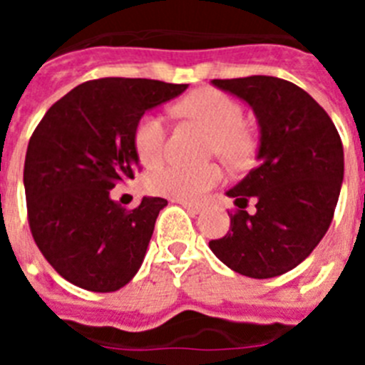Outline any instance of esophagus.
<instances>
[{
    "label": "esophagus",
    "instance_id": "1",
    "mask_svg": "<svg viewBox=\"0 0 365 365\" xmlns=\"http://www.w3.org/2000/svg\"><path fill=\"white\" fill-rule=\"evenodd\" d=\"M173 202H179L182 208H186V210L192 212V214H199V212H201V206L193 205V202H188V201H173Z\"/></svg>",
    "mask_w": 365,
    "mask_h": 365
}]
</instances>
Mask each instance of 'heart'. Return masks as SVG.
Segmentation results:
<instances>
[{"instance_id":"obj_1","label":"heart","mask_w":365,"mask_h":365,"mask_svg":"<svg viewBox=\"0 0 365 365\" xmlns=\"http://www.w3.org/2000/svg\"><path fill=\"white\" fill-rule=\"evenodd\" d=\"M177 113L199 122L208 131L206 150L219 155L225 163L241 164L252 151V135L241 122L243 109L222 91L205 87L190 93L175 106ZM133 146L144 166L159 164L166 146V124L157 115H144L135 125ZM217 164L182 166L168 164L148 177L150 192L175 201L195 202L221 180Z\"/></svg>"}]
</instances>
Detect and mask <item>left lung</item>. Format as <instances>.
I'll return each instance as SVG.
<instances>
[{"label": "left lung", "mask_w": 365, "mask_h": 365, "mask_svg": "<svg viewBox=\"0 0 365 365\" xmlns=\"http://www.w3.org/2000/svg\"><path fill=\"white\" fill-rule=\"evenodd\" d=\"M240 96L259 122V164L228 190L235 197L230 230L212 252L248 278L265 279L298 267L333 221L344 146L333 120L307 91L276 76L212 80ZM257 199V214L244 208Z\"/></svg>", "instance_id": "obj_1"}]
</instances>
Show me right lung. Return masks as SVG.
I'll return each mask as SVG.
<instances>
[{
    "label": "right lung",
    "instance_id": "right-lung-1",
    "mask_svg": "<svg viewBox=\"0 0 365 365\" xmlns=\"http://www.w3.org/2000/svg\"><path fill=\"white\" fill-rule=\"evenodd\" d=\"M186 83L98 78L76 86L45 113L29 140L24 185L40 252L62 278L93 292L131 282L146 256L163 197L128 210L109 190L135 179V125Z\"/></svg>",
    "mask_w": 365,
    "mask_h": 365
}]
</instances>
